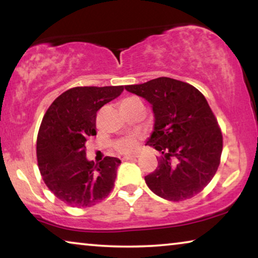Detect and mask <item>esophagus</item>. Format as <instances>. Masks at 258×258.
Instances as JSON below:
<instances>
[{"label": "esophagus", "instance_id": "esophagus-1", "mask_svg": "<svg viewBox=\"0 0 258 258\" xmlns=\"http://www.w3.org/2000/svg\"><path fill=\"white\" fill-rule=\"evenodd\" d=\"M139 156H136V155H132V156H124L123 157V161H133V160H136V158Z\"/></svg>", "mask_w": 258, "mask_h": 258}]
</instances>
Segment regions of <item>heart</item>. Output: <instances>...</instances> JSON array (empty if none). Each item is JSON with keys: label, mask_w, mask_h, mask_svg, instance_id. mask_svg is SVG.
<instances>
[{"label": "heart", "mask_w": 258, "mask_h": 258, "mask_svg": "<svg viewBox=\"0 0 258 258\" xmlns=\"http://www.w3.org/2000/svg\"><path fill=\"white\" fill-rule=\"evenodd\" d=\"M136 100L137 98H135V97L126 98V100L122 102L121 105L132 103V102L136 101ZM136 144H137V136L133 135V136H128V137H125V139L117 141V142H116V148H117L121 153H132V151L136 148Z\"/></svg>", "instance_id": "b5f03b06"}]
</instances>
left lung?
<instances>
[{
	"mask_svg": "<svg viewBox=\"0 0 258 258\" xmlns=\"http://www.w3.org/2000/svg\"><path fill=\"white\" fill-rule=\"evenodd\" d=\"M154 112L147 146L162 154L147 185L168 201H184L202 191L216 174L223 147L222 133L206 97L190 84L170 77L125 86Z\"/></svg>",
	"mask_w": 258,
	"mask_h": 258,
	"instance_id": "8db88e82",
	"label": "left lung"
}]
</instances>
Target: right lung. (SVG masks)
<instances>
[{
  "label": "right lung",
  "mask_w": 258,
  "mask_h": 258,
  "mask_svg": "<svg viewBox=\"0 0 258 258\" xmlns=\"http://www.w3.org/2000/svg\"><path fill=\"white\" fill-rule=\"evenodd\" d=\"M116 87H76L52 102L42 119L36 154L43 181L54 195L75 208L95 206L114 188L121 160L88 161L86 144L96 135V112L123 91Z\"/></svg>",
  "instance_id": "right-lung-1"
}]
</instances>
